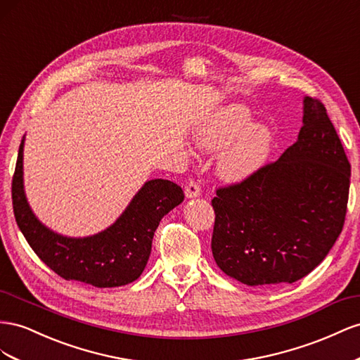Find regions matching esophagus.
I'll return each instance as SVG.
<instances>
[{
	"label": "esophagus",
	"mask_w": 360,
	"mask_h": 360,
	"mask_svg": "<svg viewBox=\"0 0 360 360\" xmlns=\"http://www.w3.org/2000/svg\"><path fill=\"white\" fill-rule=\"evenodd\" d=\"M186 196H187V199H196V198L200 196V187L198 186V182L190 181V182L187 184V187H186Z\"/></svg>",
	"instance_id": "esophagus-1"
}]
</instances>
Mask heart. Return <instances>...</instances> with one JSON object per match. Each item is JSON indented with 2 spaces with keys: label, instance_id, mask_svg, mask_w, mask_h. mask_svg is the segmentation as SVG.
<instances>
[{
  "label": "heart",
  "instance_id": "obj_1",
  "mask_svg": "<svg viewBox=\"0 0 360 360\" xmlns=\"http://www.w3.org/2000/svg\"><path fill=\"white\" fill-rule=\"evenodd\" d=\"M241 104L224 105L194 129V143L207 152H219L215 173L224 182H241L259 172L274 145L273 131Z\"/></svg>",
  "mask_w": 360,
  "mask_h": 360
}]
</instances>
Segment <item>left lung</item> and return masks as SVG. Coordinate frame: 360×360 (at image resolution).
<instances>
[{"label":"left lung","mask_w":360,"mask_h":360,"mask_svg":"<svg viewBox=\"0 0 360 360\" xmlns=\"http://www.w3.org/2000/svg\"><path fill=\"white\" fill-rule=\"evenodd\" d=\"M302 122L279 160L212 199L214 259L244 285L300 281L342 231L350 162L320 101L303 98Z\"/></svg>","instance_id":"1"}]
</instances>
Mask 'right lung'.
<instances>
[{"mask_svg": "<svg viewBox=\"0 0 360 360\" xmlns=\"http://www.w3.org/2000/svg\"><path fill=\"white\" fill-rule=\"evenodd\" d=\"M24 143L20 141L12 182L15 219L30 248L66 281L96 288L134 282L145 270L152 238L164 215L184 200L182 188L167 179H150L132 196L108 228L89 237H68L37 219L24 188Z\"/></svg>", "mask_w": 360, "mask_h": 360, "instance_id": "1", "label": "right lung"}]
</instances>
